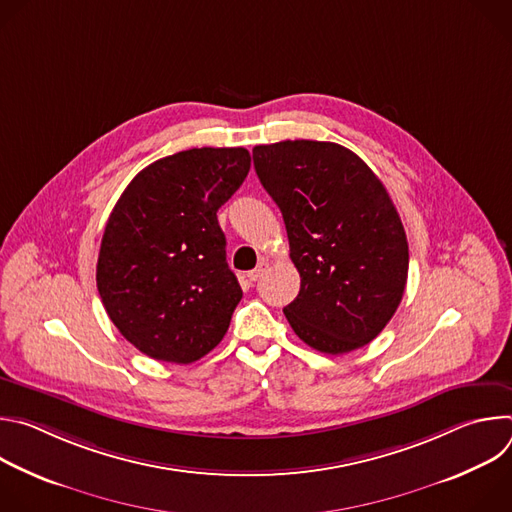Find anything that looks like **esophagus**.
<instances>
[{"label": "esophagus", "mask_w": 512, "mask_h": 512, "mask_svg": "<svg viewBox=\"0 0 512 512\" xmlns=\"http://www.w3.org/2000/svg\"><path fill=\"white\" fill-rule=\"evenodd\" d=\"M267 267H269V263H267V259H261L259 263H257V267L255 269H251L249 273H247V277L251 279V281H257L259 277H263V273L267 271Z\"/></svg>", "instance_id": "obj_1"}]
</instances>
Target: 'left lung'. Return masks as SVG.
<instances>
[{
    "label": "left lung",
    "instance_id": "8db88e82",
    "mask_svg": "<svg viewBox=\"0 0 512 512\" xmlns=\"http://www.w3.org/2000/svg\"><path fill=\"white\" fill-rule=\"evenodd\" d=\"M255 172L279 206L300 294L283 314L324 354L369 344L397 312L409 269L399 212L375 172L332 141L253 148Z\"/></svg>",
    "mask_w": 512,
    "mask_h": 512
}]
</instances>
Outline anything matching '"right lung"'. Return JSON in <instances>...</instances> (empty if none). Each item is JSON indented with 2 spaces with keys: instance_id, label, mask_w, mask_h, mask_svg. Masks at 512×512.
Masks as SVG:
<instances>
[{
  "instance_id": "obj_1",
  "label": "right lung",
  "mask_w": 512,
  "mask_h": 512,
  "mask_svg": "<svg viewBox=\"0 0 512 512\" xmlns=\"http://www.w3.org/2000/svg\"><path fill=\"white\" fill-rule=\"evenodd\" d=\"M251 168L245 148H192L143 168L103 233L97 289L117 330L156 360L188 364L229 330L243 289L216 212Z\"/></svg>"
}]
</instances>
